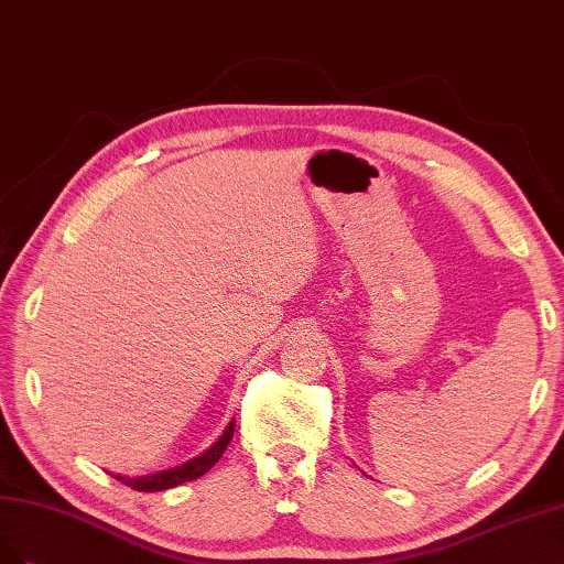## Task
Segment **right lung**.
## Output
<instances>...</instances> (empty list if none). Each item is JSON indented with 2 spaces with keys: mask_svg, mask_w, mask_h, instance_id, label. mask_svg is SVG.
I'll list each match as a JSON object with an SVG mask.
<instances>
[{
  "mask_svg": "<svg viewBox=\"0 0 564 564\" xmlns=\"http://www.w3.org/2000/svg\"><path fill=\"white\" fill-rule=\"evenodd\" d=\"M234 426H236V420H231L227 424V429L223 431L220 438H217L208 449H204L202 454H196V457H192V459H187L183 464H177L173 468L154 470V474H150V476H135V478L115 474V478L119 482H123V485L138 489V492H161V489H169V487H175V485H183V482L202 478L206 470H210L215 466V462L223 457V452L227 449L231 435H234Z\"/></svg>",
  "mask_w": 564,
  "mask_h": 564,
  "instance_id": "add662e5",
  "label": "right lung"
}]
</instances>
